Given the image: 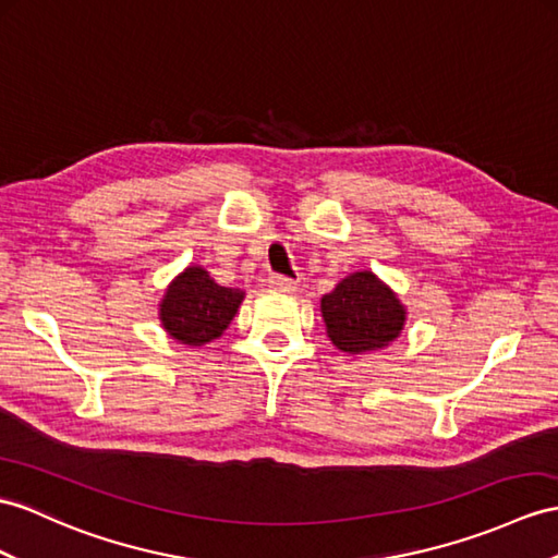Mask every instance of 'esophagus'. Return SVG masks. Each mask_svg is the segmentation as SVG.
Masks as SVG:
<instances>
[{"instance_id":"1","label":"esophagus","mask_w":558,"mask_h":558,"mask_svg":"<svg viewBox=\"0 0 558 558\" xmlns=\"http://www.w3.org/2000/svg\"><path fill=\"white\" fill-rule=\"evenodd\" d=\"M267 287L271 291H279V293H291V291H295V281L289 277H281V275H271L267 279Z\"/></svg>"}]
</instances>
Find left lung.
Returning <instances> with one entry per match:
<instances>
[{"mask_svg": "<svg viewBox=\"0 0 558 558\" xmlns=\"http://www.w3.org/2000/svg\"><path fill=\"white\" fill-rule=\"evenodd\" d=\"M319 310L329 341L348 355L388 348L407 324V307L398 293L369 269L338 281L331 293L322 295Z\"/></svg>", "mask_w": 558, "mask_h": 558, "instance_id": "left-lung-1", "label": "left lung"}]
</instances>
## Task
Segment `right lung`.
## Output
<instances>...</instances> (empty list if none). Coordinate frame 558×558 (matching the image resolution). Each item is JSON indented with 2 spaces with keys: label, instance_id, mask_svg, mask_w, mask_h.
Listing matches in <instances>:
<instances>
[{
  "label": "right lung",
  "instance_id": "1",
  "mask_svg": "<svg viewBox=\"0 0 558 558\" xmlns=\"http://www.w3.org/2000/svg\"><path fill=\"white\" fill-rule=\"evenodd\" d=\"M241 289L220 287L201 265L177 275L158 303L160 326L172 341L201 348L220 338L243 303Z\"/></svg>",
  "mask_w": 558,
  "mask_h": 558
}]
</instances>
